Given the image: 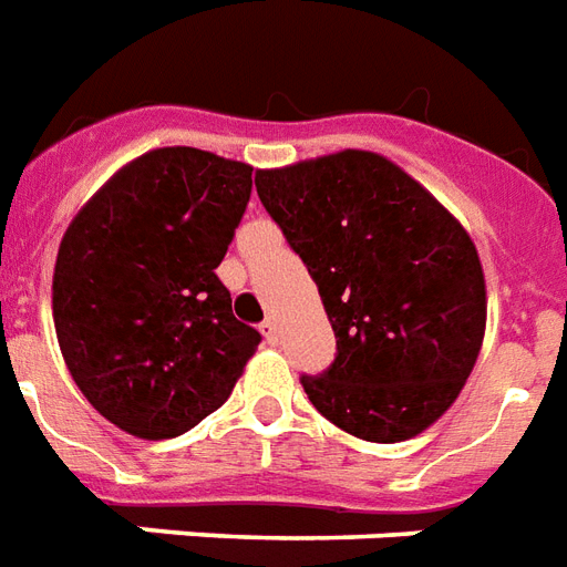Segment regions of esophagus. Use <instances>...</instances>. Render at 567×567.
I'll list each match as a JSON object with an SVG mask.
<instances>
[{
	"label": "esophagus",
	"mask_w": 567,
	"mask_h": 567,
	"mask_svg": "<svg viewBox=\"0 0 567 567\" xmlns=\"http://www.w3.org/2000/svg\"><path fill=\"white\" fill-rule=\"evenodd\" d=\"M261 333L267 337V342H270V346H276V342H279V333H276V321H272V318H264Z\"/></svg>",
	"instance_id": "obj_1"
}]
</instances>
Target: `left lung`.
Masks as SVG:
<instances>
[{"mask_svg":"<svg viewBox=\"0 0 567 567\" xmlns=\"http://www.w3.org/2000/svg\"><path fill=\"white\" fill-rule=\"evenodd\" d=\"M258 198L300 255L337 333L306 396L363 442H405L460 396L484 342L475 243L405 171L363 150L258 171Z\"/></svg>","mask_w":567,"mask_h":567,"instance_id":"8db88e82","label":"left lung"}]
</instances>
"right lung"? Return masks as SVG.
Returning <instances> with one entry per match:
<instances>
[{"instance_id":"add662e5","label":"right lung","mask_w":567,"mask_h":567,"mask_svg":"<svg viewBox=\"0 0 567 567\" xmlns=\"http://www.w3.org/2000/svg\"><path fill=\"white\" fill-rule=\"evenodd\" d=\"M249 195V165L165 146L125 165L65 230L53 272L62 358L125 433H188L261 342L216 276Z\"/></svg>"}]
</instances>
